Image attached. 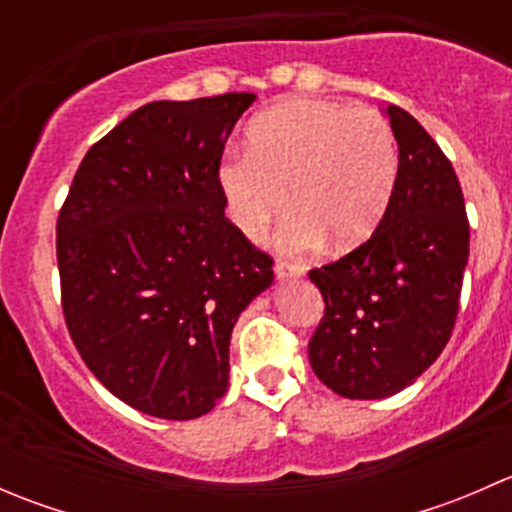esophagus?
Masks as SVG:
<instances>
[{
  "label": "esophagus",
  "mask_w": 512,
  "mask_h": 512,
  "mask_svg": "<svg viewBox=\"0 0 512 512\" xmlns=\"http://www.w3.org/2000/svg\"><path fill=\"white\" fill-rule=\"evenodd\" d=\"M275 275L277 280H297V277H302V267L299 265H292V262H285V260H277L275 262Z\"/></svg>",
  "instance_id": "34e87169"
}]
</instances>
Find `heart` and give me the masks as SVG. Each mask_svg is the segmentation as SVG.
<instances>
[{
    "label": "heart",
    "instance_id": "heart-1",
    "mask_svg": "<svg viewBox=\"0 0 512 512\" xmlns=\"http://www.w3.org/2000/svg\"><path fill=\"white\" fill-rule=\"evenodd\" d=\"M396 175L389 123L327 101L267 108L247 128V151L230 153L218 170L227 215L250 240H260L287 203L297 208L280 232L287 252L317 250L327 237L337 250L369 240L394 198Z\"/></svg>",
    "mask_w": 512,
    "mask_h": 512
}]
</instances>
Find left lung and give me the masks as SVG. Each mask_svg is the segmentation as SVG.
Here are the masks:
<instances>
[{"label": "left lung", "mask_w": 512, "mask_h": 512, "mask_svg": "<svg viewBox=\"0 0 512 512\" xmlns=\"http://www.w3.org/2000/svg\"><path fill=\"white\" fill-rule=\"evenodd\" d=\"M399 143L394 198L374 235L309 272L324 317L309 364L344 399H386L411 386L448 344L468 265L461 183L421 123L389 106Z\"/></svg>", "instance_id": "1"}]
</instances>
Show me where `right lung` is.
<instances>
[{
	"label": "right lung",
	"instance_id": "obj_1",
	"mask_svg": "<svg viewBox=\"0 0 512 512\" xmlns=\"http://www.w3.org/2000/svg\"><path fill=\"white\" fill-rule=\"evenodd\" d=\"M255 94L153 101L89 148L56 223L66 327L94 376L188 421L230 386V334L272 260L225 218L218 170Z\"/></svg>",
	"mask_w": 512,
	"mask_h": 512
}]
</instances>
